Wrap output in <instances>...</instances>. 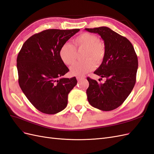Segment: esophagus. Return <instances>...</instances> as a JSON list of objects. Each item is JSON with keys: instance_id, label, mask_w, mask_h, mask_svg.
I'll return each instance as SVG.
<instances>
[{"instance_id": "34e87169", "label": "esophagus", "mask_w": 154, "mask_h": 154, "mask_svg": "<svg viewBox=\"0 0 154 154\" xmlns=\"http://www.w3.org/2000/svg\"><path fill=\"white\" fill-rule=\"evenodd\" d=\"M85 78V77H84V76H77V81H81L82 79H84Z\"/></svg>"}]
</instances>
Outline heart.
Masks as SVG:
<instances>
[{"instance_id": "b5f03b06", "label": "heart", "mask_w": 154, "mask_h": 154, "mask_svg": "<svg viewBox=\"0 0 154 154\" xmlns=\"http://www.w3.org/2000/svg\"><path fill=\"white\" fill-rule=\"evenodd\" d=\"M73 46L68 43L63 45L59 51V56L66 65L73 64L76 60V51L84 50L82 59L71 67V73L75 75H82L95 69L101 64L105 57V46L97 36L88 32L82 33L73 39Z\"/></svg>"}]
</instances>
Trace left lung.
<instances>
[{"label":"left lung","instance_id":"obj_1","mask_svg":"<svg viewBox=\"0 0 154 154\" xmlns=\"http://www.w3.org/2000/svg\"><path fill=\"white\" fill-rule=\"evenodd\" d=\"M85 30L99 34L104 41L106 50L103 62L94 73L107 80L101 84L87 77L88 101L96 109L103 111H112L124 103L135 85L137 56L127 38L108 27Z\"/></svg>","mask_w":154,"mask_h":154}]
</instances>
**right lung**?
I'll use <instances>...</instances> for the list:
<instances>
[{
	"mask_svg": "<svg viewBox=\"0 0 154 154\" xmlns=\"http://www.w3.org/2000/svg\"><path fill=\"white\" fill-rule=\"evenodd\" d=\"M80 29H48L35 34L23 45L17 58L19 85L27 99L40 112L54 115L64 110L75 77H63L69 69L59 51Z\"/></svg>",
	"mask_w": 154,
	"mask_h": 154,
	"instance_id": "1",
	"label": "right lung"
}]
</instances>
